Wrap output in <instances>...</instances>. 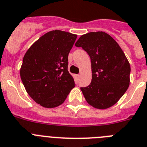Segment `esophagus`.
Returning <instances> with one entry per match:
<instances>
[{
  "instance_id": "1",
  "label": "esophagus",
  "mask_w": 147,
  "mask_h": 147,
  "mask_svg": "<svg viewBox=\"0 0 147 147\" xmlns=\"http://www.w3.org/2000/svg\"><path fill=\"white\" fill-rule=\"evenodd\" d=\"M79 77H80V75H76V78H77L78 79L79 78Z\"/></svg>"
}]
</instances>
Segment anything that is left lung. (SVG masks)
Returning a JSON list of instances; mask_svg holds the SVG:
<instances>
[{"mask_svg":"<svg viewBox=\"0 0 147 147\" xmlns=\"http://www.w3.org/2000/svg\"><path fill=\"white\" fill-rule=\"evenodd\" d=\"M91 59L92 82L81 87L89 105L100 109L118 101L129 86L130 65L118 43L104 32L81 35L75 43Z\"/></svg>","mask_w":147,"mask_h":147,"instance_id":"1","label":"left lung"}]
</instances>
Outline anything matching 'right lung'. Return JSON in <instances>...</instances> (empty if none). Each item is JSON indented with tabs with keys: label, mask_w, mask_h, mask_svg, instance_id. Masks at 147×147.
Returning a JSON list of instances; mask_svg holds the SVG:
<instances>
[{
	"label": "right lung",
	"mask_w": 147,
	"mask_h": 147,
	"mask_svg": "<svg viewBox=\"0 0 147 147\" xmlns=\"http://www.w3.org/2000/svg\"><path fill=\"white\" fill-rule=\"evenodd\" d=\"M77 35L53 30L30 47L23 59L20 78L29 95L46 108L62 104L75 81L68 71V55Z\"/></svg>",
	"instance_id": "right-lung-1"
}]
</instances>
